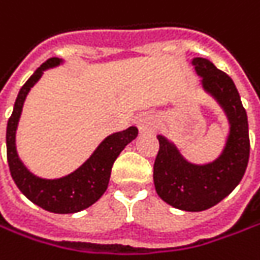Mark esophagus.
<instances>
[{"label": "esophagus", "instance_id": "esophagus-1", "mask_svg": "<svg viewBox=\"0 0 260 260\" xmlns=\"http://www.w3.org/2000/svg\"><path fill=\"white\" fill-rule=\"evenodd\" d=\"M156 115L152 114V112H145L142 114L139 118H137V127L142 133H149V132H153L156 128Z\"/></svg>", "mask_w": 260, "mask_h": 260}]
</instances>
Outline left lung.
Returning <instances> with one entry per match:
<instances>
[{"instance_id": "left-lung-1", "label": "left lung", "mask_w": 260, "mask_h": 260, "mask_svg": "<svg viewBox=\"0 0 260 260\" xmlns=\"http://www.w3.org/2000/svg\"><path fill=\"white\" fill-rule=\"evenodd\" d=\"M191 64L202 77L203 89L221 105L230 123L225 148L214 162H187L178 149L164 136L153 164V183L158 196L168 205L187 212L209 209L227 198L241 181L250 155L247 114L231 77L206 58H193Z\"/></svg>"}]
</instances>
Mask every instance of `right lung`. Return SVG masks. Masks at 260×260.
Here are the masks:
<instances>
[{
	"instance_id": "add662e5",
	"label": "right lung",
	"mask_w": 260,
	"mask_h": 260,
	"mask_svg": "<svg viewBox=\"0 0 260 260\" xmlns=\"http://www.w3.org/2000/svg\"><path fill=\"white\" fill-rule=\"evenodd\" d=\"M62 62L59 58H49L33 73L29 80L21 86L17 99L14 102L13 114L7 123V161L11 177L20 191L42 209L54 214H74L93 205L105 193L110 183L111 170L120 152L135 140L139 133L135 125L127 130L112 133L105 137L96 150L83 165H80L72 174L46 180L32 174L20 161L16 150V130L19 124L24 99L35 83L42 77L46 69L57 67Z\"/></svg>"
}]
</instances>
